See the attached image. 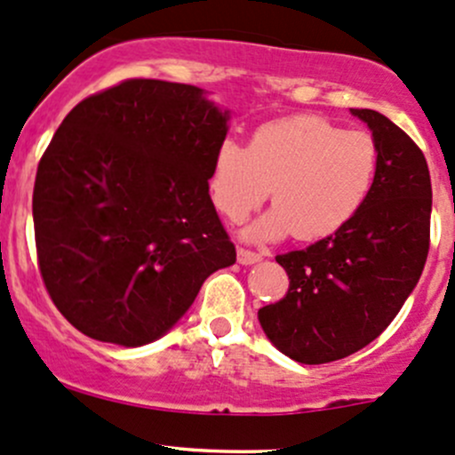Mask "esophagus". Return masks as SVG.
Listing matches in <instances>:
<instances>
[{
	"instance_id": "esophagus-1",
	"label": "esophagus",
	"mask_w": 455,
	"mask_h": 455,
	"mask_svg": "<svg viewBox=\"0 0 455 455\" xmlns=\"http://www.w3.org/2000/svg\"><path fill=\"white\" fill-rule=\"evenodd\" d=\"M263 254L261 252H252L248 251V248H237V261L242 263V266H252V263L261 261Z\"/></svg>"
}]
</instances>
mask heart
<instances>
[{"instance_id": "heart-1", "label": "heart", "mask_w": 455, "mask_h": 455, "mask_svg": "<svg viewBox=\"0 0 455 455\" xmlns=\"http://www.w3.org/2000/svg\"><path fill=\"white\" fill-rule=\"evenodd\" d=\"M380 151L371 133L341 129L322 116H289L254 129L243 148L224 140L209 168V196L231 222L263 201L274 207L248 237L322 239L341 231L367 203Z\"/></svg>"}]
</instances>
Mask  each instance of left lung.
<instances>
[{
    "instance_id": "obj_1",
    "label": "left lung",
    "mask_w": 455,
    "mask_h": 455,
    "mask_svg": "<svg viewBox=\"0 0 455 455\" xmlns=\"http://www.w3.org/2000/svg\"><path fill=\"white\" fill-rule=\"evenodd\" d=\"M352 114L380 151L371 194L341 231L278 254L289 289L259 308L269 341L302 365L339 361L380 337L417 287L430 251L432 183L421 148L380 112Z\"/></svg>"
}]
</instances>
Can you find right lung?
I'll use <instances>...</instances> for the list:
<instances>
[{
  "mask_svg": "<svg viewBox=\"0 0 455 455\" xmlns=\"http://www.w3.org/2000/svg\"><path fill=\"white\" fill-rule=\"evenodd\" d=\"M227 123L201 88L162 79H124L67 114L32 213L43 283L79 332L151 343L235 263L207 188Z\"/></svg>",
  "mask_w": 455,
  "mask_h": 455,
  "instance_id": "1",
  "label": "right lung"
}]
</instances>
